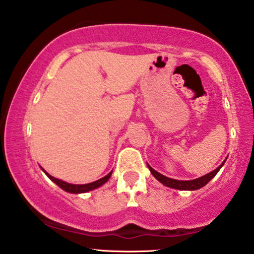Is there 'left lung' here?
Segmentation results:
<instances>
[{
    "label": "left lung",
    "mask_w": 254,
    "mask_h": 254,
    "mask_svg": "<svg viewBox=\"0 0 254 254\" xmlns=\"http://www.w3.org/2000/svg\"><path fill=\"white\" fill-rule=\"evenodd\" d=\"M228 159V158H226ZM226 159L224 161L222 162L219 166L216 168V170H214L212 172H210V173L205 174L203 175V177L201 178H197V179H194V180H187V181H184V180H175V179H171V178H167L165 177V175H162L159 173V172H157L155 170H153L150 165L147 164V167L148 170H150L151 174L153 175V177L157 179V180L159 182H161L162 185L166 186V187H170V188H174V189H179V190H197V189H200L202 187H204L205 185L208 184L209 181L211 180L212 178L215 177L216 174L218 173V171L221 170L223 165L225 164Z\"/></svg>",
    "instance_id": "8db88e82"
}]
</instances>
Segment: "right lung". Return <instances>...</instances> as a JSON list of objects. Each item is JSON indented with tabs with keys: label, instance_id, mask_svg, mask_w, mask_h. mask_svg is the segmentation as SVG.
Here are the masks:
<instances>
[{
	"label": "right lung",
	"instance_id": "right-lung-1",
	"mask_svg": "<svg viewBox=\"0 0 254 254\" xmlns=\"http://www.w3.org/2000/svg\"><path fill=\"white\" fill-rule=\"evenodd\" d=\"M42 170H43V168H42ZM43 172L47 175V177L50 178L51 181H53L54 184L58 185L59 187L63 189V190H65L67 192H72V194H81V192H87V191L94 190V189L101 187V186L104 185L108 180H109L110 177H111V173H113V171H111L109 174L106 175V177H103L102 179H99V180H96L94 182H90V184L73 185V184H68V182L59 180V179L52 177V175H50L45 170H43Z\"/></svg>",
	"mask_w": 254,
	"mask_h": 254
}]
</instances>
